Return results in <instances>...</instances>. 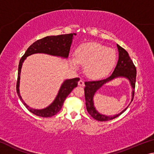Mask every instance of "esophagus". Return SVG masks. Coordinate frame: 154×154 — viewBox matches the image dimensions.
I'll list each match as a JSON object with an SVG mask.
<instances>
[{
    "label": "esophagus",
    "mask_w": 154,
    "mask_h": 154,
    "mask_svg": "<svg viewBox=\"0 0 154 154\" xmlns=\"http://www.w3.org/2000/svg\"><path fill=\"white\" fill-rule=\"evenodd\" d=\"M78 85H79V86H84V85H85L84 81L82 80V79H80L79 81V82H78Z\"/></svg>",
    "instance_id": "obj_1"
}]
</instances>
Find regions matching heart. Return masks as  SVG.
<instances>
[{
  "label": "heart",
  "instance_id": "heart-1",
  "mask_svg": "<svg viewBox=\"0 0 154 154\" xmlns=\"http://www.w3.org/2000/svg\"><path fill=\"white\" fill-rule=\"evenodd\" d=\"M116 51L96 42L84 43L78 47L75 52V58L71 60L73 67L79 64L84 67V71L88 77L98 79L105 77L116 64Z\"/></svg>",
  "mask_w": 154,
  "mask_h": 154
}]
</instances>
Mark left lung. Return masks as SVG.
<instances>
[{"instance_id": "1", "label": "left lung", "mask_w": 154, "mask_h": 154, "mask_svg": "<svg viewBox=\"0 0 154 154\" xmlns=\"http://www.w3.org/2000/svg\"><path fill=\"white\" fill-rule=\"evenodd\" d=\"M118 49L119 51V59L116 68H115L113 73L109 77L102 80H95V81H89L85 82L84 88L85 92V105L86 109L91 116L96 120L100 122L109 121L111 119L116 118L117 117L124 113L126 110L128 106L122 111L121 113L117 114L113 116H106L104 115H102L98 113L96 110L95 107L93 106V97L95 92L103 85L107 82L113 79L118 77H124L129 80L133 88L132 93V100H133L134 89H135V83H136V76H137V69L135 67L133 62L130 58L128 53L125 50L124 48L119 45H117ZM130 103L129 104V105Z\"/></svg>"}]
</instances>
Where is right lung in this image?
I'll list each match as a JSON object with an SVG mask.
<instances>
[{
    "label": "right lung",
    "instance_id": "right-lung-1",
    "mask_svg": "<svg viewBox=\"0 0 154 154\" xmlns=\"http://www.w3.org/2000/svg\"><path fill=\"white\" fill-rule=\"evenodd\" d=\"M74 35H76V34L71 33L57 36H48L41 38V39L37 40L27 49L24 56L20 59L19 66H18L17 81L16 85L17 94L19 96L20 100H22V103L27 108L28 110L33 114L36 115V116L43 117V118H49V117H52L59 112L62 105H63L65 99L71 92V91L75 87L77 86V83L79 80V78H74V79L65 80L62 84L60 88L58 95L56 96L55 100H54V102L50 105L43 109H35L30 107L29 106H28L25 103L20 94L19 87L20 72L21 69H22V63L24 62V60L26 58V57L37 53L46 54H49V55L56 56L64 58H67L68 56H69L70 48H71L72 40Z\"/></svg>",
    "mask_w": 154,
    "mask_h": 154
}]
</instances>
